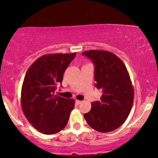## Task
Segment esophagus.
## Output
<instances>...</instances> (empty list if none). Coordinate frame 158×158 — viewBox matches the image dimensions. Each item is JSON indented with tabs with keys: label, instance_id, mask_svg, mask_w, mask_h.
Wrapping results in <instances>:
<instances>
[{
	"label": "esophagus",
	"instance_id": "1",
	"mask_svg": "<svg viewBox=\"0 0 158 158\" xmlns=\"http://www.w3.org/2000/svg\"><path fill=\"white\" fill-rule=\"evenodd\" d=\"M75 102H76V103H77V105H79V104H81V103L82 102H83V101H79V100H76V101H75Z\"/></svg>",
	"mask_w": 158,
	"mask_h": 158
}]
</instances>
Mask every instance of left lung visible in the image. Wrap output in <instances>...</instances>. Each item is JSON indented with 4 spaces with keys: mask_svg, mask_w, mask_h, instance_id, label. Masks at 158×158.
I'll use <instances>...</instances> for the list:
<instances>
[{
    "mask_svg": "<svg viewBox=\"0 0 158 158\" xmlns=\"http://www.w3.org/2000/svg\"><path fill=\"white\" fill-rule=\"evenodd\" d=\"M82 54L94 63L95 85L102 90L100 101L92 102L91 109L84 118L100 132L115 130L125 122L133 106L134 88L127 69L110 52L88 50Z\"/></svg>",
    "mask_w": 158,
    "mask_h": 158,
    "instance_id": "obj_1",
    "label": "left lung"
}]
</instances>
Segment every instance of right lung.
Segmentation results:
<instances>
[{
    "label": "right lung",
    "instance_id": "right-lung-1",
    "mask_svg": "<svg viewBox=\"0 0 158 158\" xmlns=\"http://www.w3.org/2000/svg\"><path fill=\"white\" fill-rule=\"evenodd\" d=\"M76 53L49 54L38 58L26 73L21 88V107L26 118L44 135L61 131L75 107L74 99L55 96L64 70Z\"/></svg>",
    "mask_w": 158,
    "mask_h": 158
}]
</instances>
